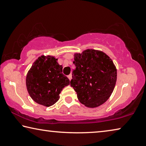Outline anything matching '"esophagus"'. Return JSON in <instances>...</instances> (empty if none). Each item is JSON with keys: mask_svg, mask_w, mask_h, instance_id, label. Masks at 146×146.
<instances>
[{"mask_svg": "<svg viewBox=\"0 0 146 146\" xmlns=\"http://www.w3.org/2000/svg\"><path fill=\"white\" fill-rule=\"evenodd\" d=\"M68 78L71 80V78H72V75H71V74H70V75H69L68 76Z\"/></svg>", "mask_w": 146, "mask_h": 146, "instance_id": "esophagus-1", "label": "esophagus"}]
</instances>
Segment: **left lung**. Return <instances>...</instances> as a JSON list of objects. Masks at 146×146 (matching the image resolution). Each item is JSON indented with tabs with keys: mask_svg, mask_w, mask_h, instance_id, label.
Segmentation results:
<instances>
[{
	"mask_svg": "<svg viewBox=\"0 0 146 146\" xmlns=\"http://www.w3.org/2000/svg\"><path fill=\"white\" fill-rule=\"evenodd\" d=\"M70 85L78 100L88 108L104 103L114 90L117 73L113 61L106 53L87 49L75 55Z\"/></svg>",
	"mask_w": 146,
	"mask_h": 146,
	"instance_id": "8db88e82",
	"label": "left lung"
}]
</instances>
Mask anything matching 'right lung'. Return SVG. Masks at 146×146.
<instances>
[{
  "label": "right lung",
  "instance_id": "add662e5",
  "mask_svg": "<svg viewBox=\"0 0 146 146\" xmlns=\"http://www.w3.org/2000/svg\"><path fill=\"white\" fill-rule=\"evenodd\" d=\"M70 84V80L62 73V66L51 56L38 57L26 76L27 90L32 99L47 107L57 102L61 91Z\"/></svg>",
  "mask_w": 146,
  "mask_h": 146
}]
</instances>
